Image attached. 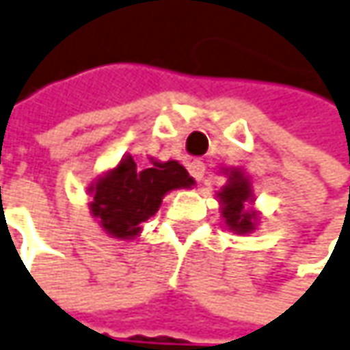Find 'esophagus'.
Returning a JSON list of instances; mask_svg holds the SVG:
<instances>
[{"instance_id": "obj_1", "label": "esophagus", "mask_w": 350, "mask_h": 350, "mask_svg": "<svg viewBox=\"0 0 350 350\" xmlns=\"http://www.w3.org/2000/svg\"><path fill=\"white\" fill-rule=\"evenodd\" d=\"M188 170H190V176L194 178V180H202L204 174H206V164L204 162H200V160H194V162H190V166H188Z\"/></svg>"}]
</instances>
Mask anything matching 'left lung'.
I'll return each instance as SVG.
<instances>
[{
  "label": "left lung",
  "instance_id": "obj_1",
  "mask_svg": "<svg viewBox=\"0 0 350 350\" xmlns=\"http://www.w3.org/2000/svg\"><path fill=\"white\" fill-rule=\"evenodd\" d=\"M222 202V216L230 230L246 234L254 230V218L256 214L252 210H246V202L252 198L250 182L240 174L239 170H232L228 176V184L218 194Z\"/></svg>",
  "mask_w": 350,
  "mask_h": 350
}]
</instances>
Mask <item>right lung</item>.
Returning <instances> with one entry per match:
<instances>
[{
	"instance_id": "add662e5",
	"label": "right lung",
	"mask_w": 350,
	"mask_h": 350,
	"mask_svg": "<svg viewBox=\"0 0 350 350\" xmlns=\"http://www.w3.org/2000/svg\"><path fill=\"white\" fill-rule=\"evenodd\" d=\"M194 180L178 162H152L138 166L126 156L111 172L94 186L92 214L102 228L116 239H132L140 226L152 218L166 192L174 188H190Z\"/></svg>"
}]
</instances>
